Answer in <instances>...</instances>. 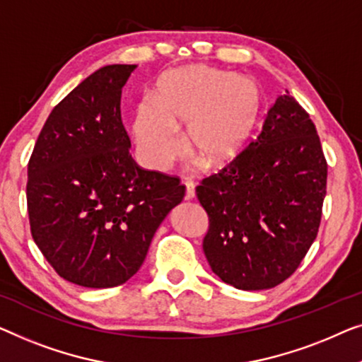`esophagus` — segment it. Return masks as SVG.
Instances as JSON below:
<instances>
[{"mask_svg": "<svg viewBox=\"0 0 362 362\" xmlns=\"http://www.w3.org/2000/svg\"><path fill=\"white\" fill-rule=\"evenodd\" d=\"M185 198L187 200H192L193 197H195V185H193L192 180H185Z\"/></svg>", "mask_w": 362, "mask_h": 362, "instance_id": "esophagus-1", "label": "esophagus"}]
</instances>
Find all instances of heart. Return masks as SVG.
Here are the masks:
<instances>
[{
  "mask_svg": "<svg viewBox=\"0 0 362 362\" xmlns=\"http://www.w3.org/2000/svg\"><path fill=\"white\" fill-rule=\"evenodd\" d=\"M154 98L141 101L134 118L137 151L152 170H164L182 154V126L188 149L208 167L230 164L247 146L264 108L257 80L208 65L162 75Z\"/></svg>",
  "mask_w": 362,
  "mask_h": 362,
  "instance_id": "1",
  "label": "heart"
}]
</instances>
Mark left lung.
Here are the masks:
<instances>
[{
  "label": "left lung",
  "instance_id": "1",
  "mask_svg": "<svg viewBox=\"0 0 362 362\" xmlns=\"http://www.w3.org/2000/svg\"><path fill=\"white\" fill-rule=\"evenodd\" d=\"M327 175L317 128L287 91L257 139L197 187L210 220L203 251L211 271L241 290L292 276L318 234Z\"/></svg>",
  "mask_w": 362,
  "mask_h": 362
}]
</instances>
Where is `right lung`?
I'll use <instances>...</instances> for the list:
<instances>
[{
    "mask_svg": "<svg viewBox=\"0 0 362 362\" xmlns=\"http://www.w3.org/2000/svg\"><path fill=\"white\" fill-rule=\"evenodd\" d=\"M134 69L106 65L75 86L49 115L28 164L34 243L81 287L129 281L185 195L177 177L141 169L129 154L121 90Z\"/></svg>",
    "mask_w": 362,
    "mask_h": 362,
    "instance_id": "obj_1",
    "label": "right lung"
}]
</instances>
